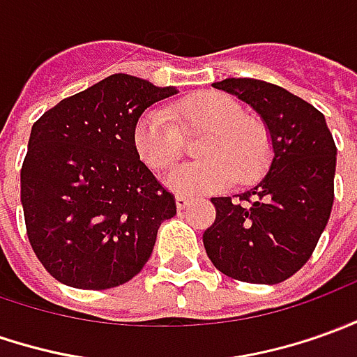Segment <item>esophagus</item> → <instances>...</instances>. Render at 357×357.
Wrapping results in <instances>:
<instances>
[{
	"label": "esophagus",
	"instance_id": "esophagus-1",
	"mask_svg": "<svg viewBox=\"0 0 357 357\" xmlns=\"http://www.w3.org/2000/svg\"><path fill=\"white\" fill-rule=\"evenodd\" d=\"M189 203H191V199L189 197H183V195H178V197H176V205H178L179 211L188 209Z\"/></svg>",
	"mask_w": 357,
	"mask_h": 357
}]
</instances>
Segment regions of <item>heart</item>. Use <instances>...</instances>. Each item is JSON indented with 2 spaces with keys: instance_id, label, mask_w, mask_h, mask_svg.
Masks as SVG:
<instances>
[{
  "instance_id": "b5f03b06",
  "label": "heart",
  "mask_w": 357,
  "mask_h": 357,
  "mask_svg": "<svg viewBox=\"0 0 357 357\" xmlns=\"http://www.w3.org/2000/svg\"><path fill=\"white\" fill-rule=\"evenodd\" d=\"M191 132H207L199 142L203 160L189 162L168 176V188L183 195H199L254 179L266 168L271 154L266 125L246 115L230 96L209 91L183 99L169 107H152L132 128L138 158L154 172H166L183 154Z\"/></svg>"
}]
</instances>
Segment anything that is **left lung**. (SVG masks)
Wrapping results in <instances>:
<instances>
[{"label":"left lung","instance_id":"8db88e82","mask_svg":"<svg viewBox=\"0 0 357 357\" xmlns=\"http://www.w3.org/2000/svg\"><path fill=\"white\" fill-rule=\"evenodd\" d=\"M256 109L273 148L270 172L232 197H213L215 222L203 234L213 266L232 280L281 283L309 261L334 203L336 144L319 109L287 89L252 77L213 84Z\"/></svg>","mask_w":357,"mask_h":357}]
</instances>
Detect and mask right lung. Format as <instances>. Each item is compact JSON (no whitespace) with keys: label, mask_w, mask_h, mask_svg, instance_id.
I'll use <instances>...</instances> for the list:
<instances>
[{"label":"right lung","mask_w":357,"mask_h":357,"mask_svg":"<svg viewBox=\"0 0 357 357\" xmlns=\"http://www.w3.org/2000/svg\"><path fill=\"white\" fill-rule=\"evenodd\" d=\"M176 87L113 74L36 121L21 168L29 242L45 270L77 289L132 280L176 197L140 162L132 128Z\"/></svg>","instance_id":"add662e5"}]
</instances>
